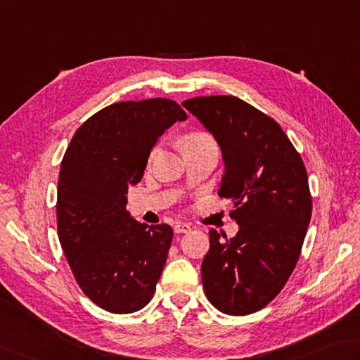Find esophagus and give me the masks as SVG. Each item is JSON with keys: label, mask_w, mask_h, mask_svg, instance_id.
<instances>
[{"label": "esophagus", "mask_w": 360, "mask_h": 360, "mask_svg": "<svg viewBox=\"0 0 360 360\" xmlns=\"http://www.w3.org/2000/svg\"><path fill=\"white\" fill-rule=\"evenodd\" d=\"M174 232H178V234H184V232H188L190 229V224H187V223H181V221H178V223H174Z\"/></svg>", "instance_id": "obj_1"}]
</instances>
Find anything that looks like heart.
Returning a JSON list of instances; mask_svg holds the SVG:
<instances>
[{"instance_id":"obj_1","label":"heart","mask_w":360,"mask_h":360,"mask_svg":"<svg viewBox=\"0 0 360 360\" xmlns=\"http://www.w3.org/2000/svg\"><path fill=\"white\" fill-rule=\"evenodd\" d=\"M201 139H207L206 134H202V132H193V134H188V136L186 137V140H201Z\"/></svg>"}]
</instances>
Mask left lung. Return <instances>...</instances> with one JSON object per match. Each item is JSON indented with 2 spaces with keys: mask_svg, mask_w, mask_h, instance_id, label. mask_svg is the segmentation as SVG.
Instances as JSON below:
<instances>
[{
  "mask_svg": "<svg viewBox=\"0 0 360 360\" xmlns=\"http://www.w3.org/2000/svg\"><path fill=\"white\" fill-rule=\"evenodd\" d=\"M182 105L221 150L218 195L234 202L236 237L209 231L201 278L228 315L257 312L283 290L298 262L312 214L306 167L283 128L236 96H196Z\"/></svg>",
  "mask_w": 360,
  "mask_h": 360,
  "instance_id": "obj_1",
  "label": "left lung"
}]
</instances>
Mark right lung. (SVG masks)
Wrapping results in <instances>:
<instances>
[{"label":"right lung","instance_id":"obj_1","mask_svg":"<svg viewBox=\"0 0 360 360\" xmlns=\"http://www.w3.org/2000/svg\"><path fill=\"white\" fill-rule=\"evenodd\" d=\"M184 120L167 98L110 104L81 124L62 159L59 240L82 292L104 311L137 312L156 290L173 229L134 220L126 195L159 137Z\"/></svg>","mask_w":360,"mask_h":360}]
</instances>
